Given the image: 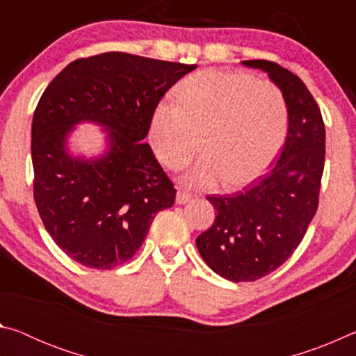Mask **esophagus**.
Wrapping results in <instances>:
<instances>
[{"label":"esophagus","instance_id":"1","mask_svg":"<svg viewBox=\"0 0 356 356\" xmlns=\"http://www.w3.org/2000/svg\"><path fill=\"white\" fill-rule=\"evenodd\" d=\"M191 200H193V195L190 191H186L184 188H179L177 196H176L177 204H186V202H190Z\"/></svg>","mask_w":356,"mask_h":356}]
</instances>
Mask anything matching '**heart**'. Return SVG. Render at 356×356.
<instances>
[{
    "instance_id": "heart-1",
    "label": "heart",
    "mask_w": 356,
    "mask_h": 356,
    "mask_svg": "<svg viewBox=\"0 0 356 356\" xmlns=\"http://www.w3.org/2000/svg\"><path fill=\"white\" fill-rule=\"evenodd\" d=\"M176 100L155 108L150 141L161 163L180 170L197 150L204 159L185 176L195 186L252 182L278 155L287 130L281 89L245 72L201 70L179 84Z\"/></svg>"
}]
</instances>
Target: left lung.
I'll use <instances>...</instances> for the list:
<instances>
[{"label":"left lung","mask_w":356,"mask_h":356,"mask_svg":"<svg viewBox=\"0 0 356 356\" xmlns=\"http://www.w3.org/2000/svg\"><path fill=\"white\" fill-rule=\"evenodd\" d=\"M287 105L289 129L275 166L243 191L209 195L216 216L196 238L200 254L225 280L256 281L284 264L303 240L318 206L325 165L321 108L300 78L280 64L252 59Z\"/></svg>","instance_id":"obj_1"}]
</instances>
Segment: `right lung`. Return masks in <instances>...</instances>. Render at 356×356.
<instances>
[{"instance_id": "1", "label": "right lung", "mask_w": 356, "mask_h": 356, "mask_svg": "<svg viewBox=\"0 0 356 356\" xmlns=\"http://www.w3.org/2000/svg\"><path fill=\"white\" fill-rule=\"evenodd\" d=\"M195 64L110 51L80 58L53 78L31 127L33 193L42 222L75 262L110 270L140 250L176 188L144 138L161 97ZM91 120L107 127L111 150L72 159L65 138Z\"/></svg>"}]
</instances>
